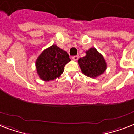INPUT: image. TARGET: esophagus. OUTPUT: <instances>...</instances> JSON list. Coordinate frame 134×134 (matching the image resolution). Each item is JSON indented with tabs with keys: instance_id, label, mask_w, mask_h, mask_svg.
<instances>
[{
	"instance_id": "1",
	"label": "esophagus",
	"mask_w": 134,
	"mask_h": 134,
	"mask_svg": "<svg viewBox=\"0 0 134 134\" xmlns=\"http://www.w3.org/2000/svg\"><path fill=\"white\" fill-rule=\"evenodd\" d=\"M78 55H76V56H74L72 57V59L74 60H78Z\"/></svg>"
}]
</instances>
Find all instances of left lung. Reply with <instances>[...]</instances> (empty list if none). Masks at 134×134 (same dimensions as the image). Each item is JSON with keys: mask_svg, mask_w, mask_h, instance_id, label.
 <instances>
[{"mask_svg": "<svg viewBox=\"0 0 134 134\" xmlns=\"http://www.w3.org/2000/svg\"><path fill=\"white\" fill-rule=\"evenodd\" d=\"M82 72L90 78H96L105 72L107 65L103 56L95 48L90 49L86 56L78 60Z\"/></svg>", "mask_w": 134, "mask_h": 134, "instance_id": "1", "label": "left lung"}]
</instances>
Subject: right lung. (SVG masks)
Returning a JSON list of instances; mask_svg holds the SVG:
<instances>
[{
  "label": "right lung",
  "mask_w": 134,
  "mask_h": 134,
  "mask_svg": "<svg viewBox=\"0 0 134 134\" xmlns=\"http://www.w3.org/2000/svg\"><path fill=\"white\" fill-rule=\"evenodd\" d=\"M70 60L67 52L53 44L38 58L36 62L37 73L44 81L54 80L63 73L64 67Z\"/></svg>",
  "instance_id": "add662e5"
}]
</instances>
